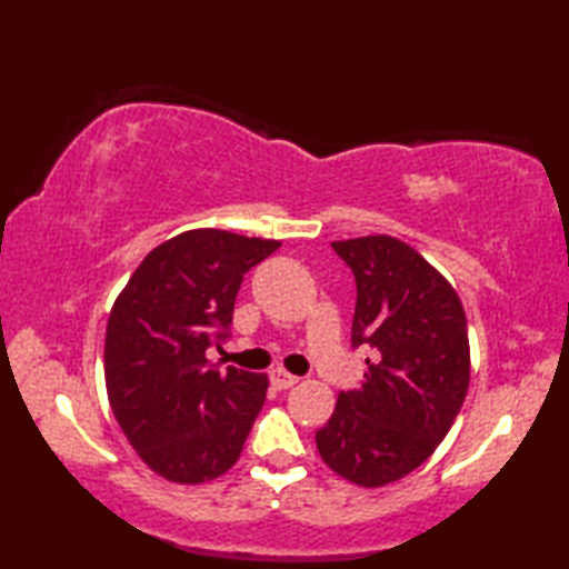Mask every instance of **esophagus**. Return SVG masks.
I'll return each instance as SVG.
<instances>
[{
  "mask_svg": "<svg viewBox=\"0 0 569 569\" xmlns=\"http://www.w3.org/2000/svg\"><path fill=\"white\" fill-rule=\"evenodd\" d=\"M271 383L276 386L278 391H281V389H291V386L298 383V377H293V373H288V371H283V369H273V371H271Z\"/></svg>",
  "mask_w": 569,
  "mask_h": 569,
  "instance_id": "esophagus-1",
  "label": "esophagus"
}]
</instances>
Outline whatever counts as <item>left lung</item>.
<instances>
[{"label": "left lung", "mask_w": 569, "mask_h": 569, "mask_svg": "<svg viewBox=\"0 0 569 569\" xmlns=\"http://www.w3.org/2000/svg\"><path fill=\"white\" fill-rule=\"evenodd\" d=\"M357 283L352 347H371L361 389L337 396L318 452L359 487H383L435 452L469 389L465 308L447 278L406 241H332Z\"/></svg>", "instance_id": "obj_1"}]
</instances>
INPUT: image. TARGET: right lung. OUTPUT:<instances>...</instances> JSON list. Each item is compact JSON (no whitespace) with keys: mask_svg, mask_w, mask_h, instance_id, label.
<instances>
[{"mask_svg":"<svg viewBox=\"0 0 569 569\" xmlns=\"http://www.w3.org/2000/svg\"><path fill=\"white\" fill-rule=\"evenodd\" d=\"M281 241L190 229L147 253L114 300L104 383L119 428L156 475L202 485L232 467L266 401V373L210 365L241 278Z\"/></svg>","mask_w":569,"mask_h":569,"instance_id":"add662e5","label":"right lung"}]
</instances>
